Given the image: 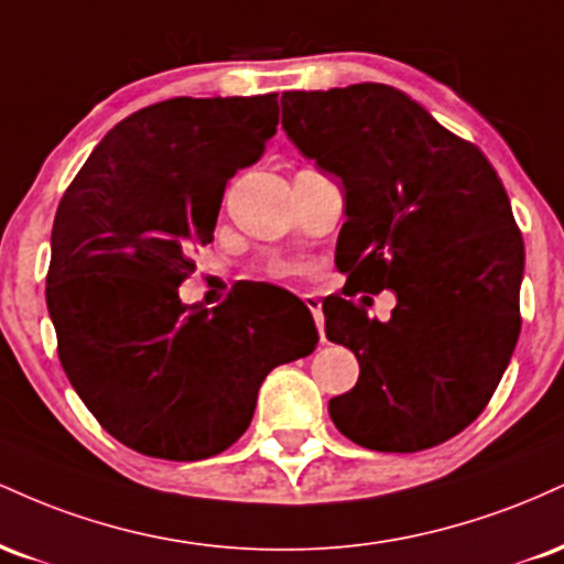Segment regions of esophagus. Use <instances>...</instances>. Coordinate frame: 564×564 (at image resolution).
Returning <instances> with one entry per match:
<instances>
[{
	"label": "esophagus",
	"mask_w": 564,
	"mask_h": 564,
	"mask_svg": "<svg viewBox=\"0 0 564 564\" xmlns=\"http://www.w3.org/2000/svg\"><path fill=\"white\" fill-rule=\"evenodd\" d=\"M302 300H304V304H307L310 313H313L315 326H318V334H321V339H323V307H321V300L315 294H302Z\"/></svg>",
	"instance_id": "34e87169"
}]
</instances>
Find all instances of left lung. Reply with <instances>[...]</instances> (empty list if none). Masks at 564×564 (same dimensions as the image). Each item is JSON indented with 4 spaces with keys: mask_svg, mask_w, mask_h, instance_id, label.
I'll return each mask as SVG.
<instances>
[{
    "mask_svg": "<svg viewBox=\"0 0 564 564\" xmlns=\"http://www.w3.org/2000/svg\"><path fill=\"white\" fill-rule=\"evenodd\" d=\"M281 106L289 140L345 185L336 268L355 291L398 296L387 323L323 302L326 336L360 364L332 422L371 451L445 443L494 398L520 336L525 249L507 191L480 148L387 84L283 93Z\"/></svg>",
    "mask_w": 564,
    "mask_h": 564,
    "instance_id": "8db88e82",
    "label": "left lung"
}]
</instances>
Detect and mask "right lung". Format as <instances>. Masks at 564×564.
Returning <instances> with one entry per match:
<instances>
[{"instance_id": "right-lung-1", "label": "right lung", "mask_w": 564, "mask_h": 564, "mask_svg": "<svg viewBox=\"0 0 564 564\" xmlns=\"http://www.w3.org/2000/svg\"><path fill=\"white\" fill-rule=\"evenodd\" d=\"M278 95L172 97L119 121L63 193L47 310L63 371L108 435L170 462L230 448L275 366L318 345L313 318L278 332L246 294L180 302L228 180L260 161Z\"/></svg>"}]
</instances>
